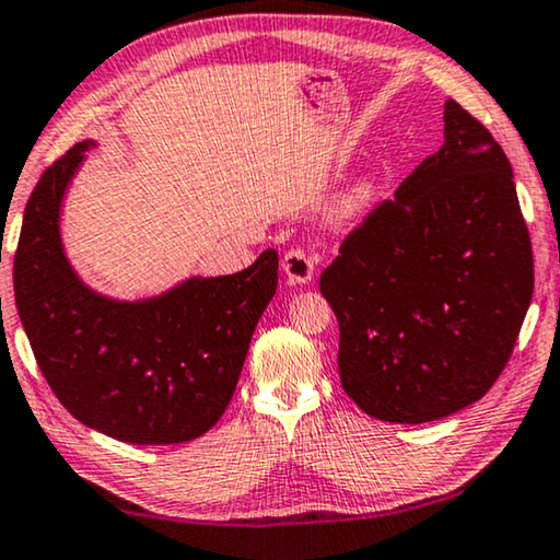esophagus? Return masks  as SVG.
Here are the masks:
<instances>
[{"instance_id": "obj_1", "label": "esophagus", "mask_w": 560, "mask_h": 560, "mask_svg": "<svg viewBox=\"0 0 560 560\" xmlns=\"http://www.w3.org/2000/svg\"><path fill=\"white\" fill-rule=\"evenodd\" d=\"M282 270H285L292 285H303V282L313 278L315 262L305 250H300V247H290V250L282 255Z\"/></svg>"}]
</instances>
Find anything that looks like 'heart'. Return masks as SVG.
I'll return each instance as SVG.
<instances>
[{"label":"heart","mask_w":560,"mask_h":560,"mask_svg":"<svg viewBox=\"0 0 560 560\" xmlns=\"http://www.w3.org/2000/svg\"><path fill=\"white\" fill-rule=\"evenodd\" d=\"M370 192H373V185H370V183H360L358 187H352V192L348 195V200H346V208L350 212L360 210L370 200Z\"/></svg>","instance_id":"1"}]
</instances>
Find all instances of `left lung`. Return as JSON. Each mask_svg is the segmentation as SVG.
Here are the masks:
<instances>
[{
	"label": "left lung",
	"instance_id": "left-lung-1",
	"mask_svg": "<svg viewBox=\"0 0 560 560\" xmlns=\"http://www.w3.org/2000/svg\"><path fill=\"white\" fill-rule=\"evenodd\" d=\"M445 142L342 240L320 292L340 325V383L388 423L483 398L533 298L530 235L501 144L458 102Z\"/></svg>",
	"mask_w": 560,
	"mask_h": 560
}]
</instances>
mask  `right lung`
Masks as SVG:
<instances>
[{
	"instance_id": "1",
	"label": "right lung",
	"mask_w": 560,
	"mask_h": 560,
	"mask_svg": "<svg viewBox=\"0 0 560 560\" xmlns=\"http://www.w3.org/2000/svg\"><path fill=\"white\" fill-rule=\"evenodd\" d=\"M92 142L45 170L24 208L14 298L51 393L88 428L135 445L185 443L218 423L255 325L278 288V253L119 303L77 278L59 237L67 185Z\"/></svg>"
}]
</instances>
